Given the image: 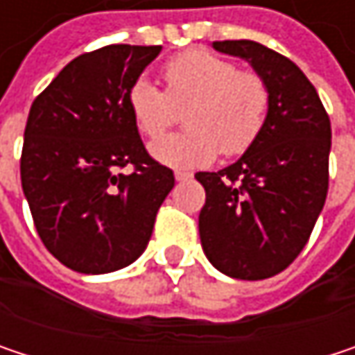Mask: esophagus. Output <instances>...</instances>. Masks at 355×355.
Listing matches in <instances>:
<instances>
[{"instance_id":"obj_1","label":"esophagus","mask_w":355,"mask_h":355,"mask_svg":"<svg viewBox=\"0 0 355 355\" xmlns=\"http://www.w3.org/2000/svg\"><path fill=\"white\" fill-rule=\"evenodd\" d=\"M175 178H177L178 182H184V180H191V178H193V175H191V173H182V171H177V173H175Z\"/></svg>"}]
</instances>
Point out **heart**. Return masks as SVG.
<instances>
[{"label": "heart", "instance_id": "1", "mask_svg": "<svg viewBox=\"0 0 355 355\" xmlns=\"http://www.w3.org/2000/svg\"><path fill=\"white\" fill-rule=\"evenodd\" d=\"M166 92L139 78L127 92V107L137 131L155 137L185 113L187 132L161 136L150 144V156L171 168H201L220 150L241 156L257 141L269 112V90L263 78L209 51H187L164 67Z\"/></svg>", "mask_w": 355, "mask_h": 355}]
</instances>
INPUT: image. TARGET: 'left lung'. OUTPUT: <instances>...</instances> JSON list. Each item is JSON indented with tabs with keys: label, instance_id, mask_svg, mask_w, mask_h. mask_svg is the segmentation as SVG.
<instances>
[{
	"label": "left lung",
	"instance_id": "left-lung-1",
	"mask_svg": "<svg viewBox=\"0 0 355 355\" xmlns=\"http://www.w3.org/2000/svg\"><path fill=\"white\" fill-rule=\"evenodd\" d=\"M220 53L250 63L269 90L257 141L230 166L197 173L199 214L209 263L236 279L284 271L309 243L329 189L331 121L315 86L288 57L254 40H216Z\"/></svg>",
	"mask_w": 355,
	"mask_h": 355
}]
</instances>
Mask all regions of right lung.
I'll use <instances>...</instances> for the list:
<instances>
[{
	"label": "right lung",
	"mask_w": 355,
	"mask_h": 355,
	"mask_svg": "<svg viewBox=\"0 0 355 355\" xmlns=\"http://www.w3.org/2000/svg\"><path fill=\"white\" fill-rule=\"evenodd\" d=\"M162 46L108 44L67 63L31 107L20 160L36 232L65 267L98 275L131 265L175 187L150 158L127 92ZM134 164L131 175L116 173Z\"/></svg>",
	"instance_id": "add662e5"
}]
</instances>
